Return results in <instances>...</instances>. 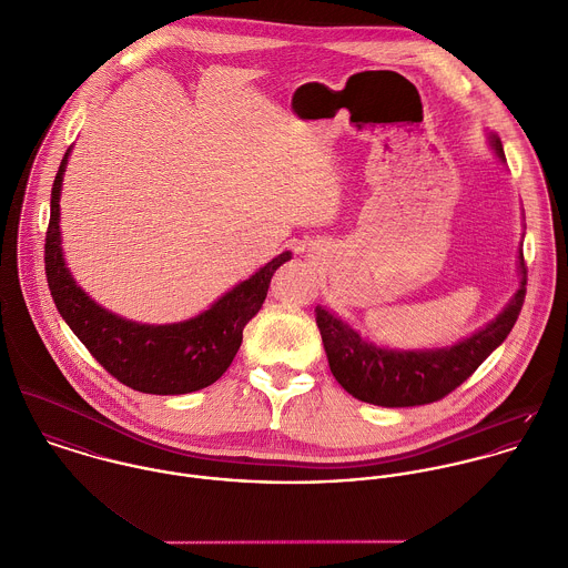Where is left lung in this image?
<instances>
[{"label": "left lung", "mask_w": 568, "mask_h": 568, "mask_svg": "<svg viewBox=\"0 0 568 568\" xmlns=\"http://www.w3.org/2000/svg\"><path fill=\"white\" fill-rule=\"evenodd\" d=\"M487 142L498 162L505 164L503 142L487 131ZM523 245V243H520ZM527 267L523 247L518 252V290L509 303L485 327L450 346L439 348H388L364 338L353 325L332 310L318 305L316 323L323 336L329 368L342 388L359 402L406 408L433 404L460 386L491 351L509 336L527 294Z\"/></svg>", "instance_id": "1"}]
</instances>
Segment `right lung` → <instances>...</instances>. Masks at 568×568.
<instances>
[{
    "instance_id": "right-lung-1",
    "label": "right lung",
    "mask_w": 568,
    "mask_h": 568,
    "mask_svg": "<svg viewBox=\"0 0 568 568\" xmlns=\"http://www.w3.org/2000/svg\"><path fill=\"white\" fill-rule=\"evenodd\" d=\"M70 153L72 146L54 178L45 234V276L59 314L99 364L133 390L184 395L211 386L232 364L245 325L258 314L274 272L292 252H281L189 321L146 325L122 318L90 298L65 263L59 202Z\"/></svg>"
}]
</instances>
